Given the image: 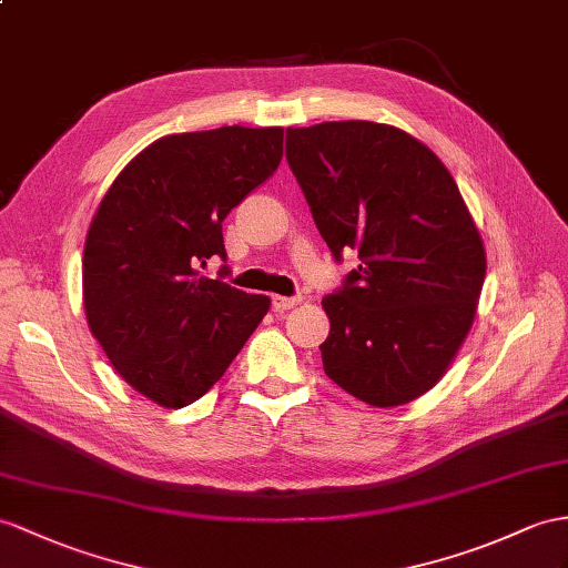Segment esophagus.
<instances>
[{"label": "esophagus", "mask_w": 568, "mask_h": 568, "mask_svg": "<svg viewBox=\"0 0 568 568\" xmlns=\"http://www.w3.org/2000/svg\"><path fill=\"white\" fill-rule=\"evenodd\" d=\"M301 303V298H286V296H274L272 298V308L276 311V313H284V311H292V308H296Z\"/></svg>", "instance_id": "obj_1"}]
</instances>
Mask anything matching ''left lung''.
I'll return each instance as SVG.
<instances>
[{"label":"left lung","instance_id":"obj_1","mask_svg":"<svg viewBox=\"0 0 568 568\" xmlns=\"http://www.w3.org/2000/svg\"><path fill=\"white\" fill-rule=\"evenodd\" d=\"M286 161L335 260H362L323 298L327 378L373 407L412 403L453 364L487 274L458 185L426 144L368 120L288 128Z\"/></svg>","mask_w":568,"mask_h":568}]
</instances>
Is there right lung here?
<instances>
[{
  "label": "right lung",
  "instance_id": "1",
  "mask_svg": "<svg viewBox=\"0 0 568 568\" xmlns=\"http://www.w3.org/2000/svg\"><path fill=\"white\" fill-rule=\"evenodd\" d=\"M282 154V128L161 136L95 210L81 262L89 329L151 403L180 409L200 399L267 315V296L206 280L200 267L226 260L221 221Z\"/></svg>",
  "mask_w": 568,
  "mask_h": 568
}]
</instances>
